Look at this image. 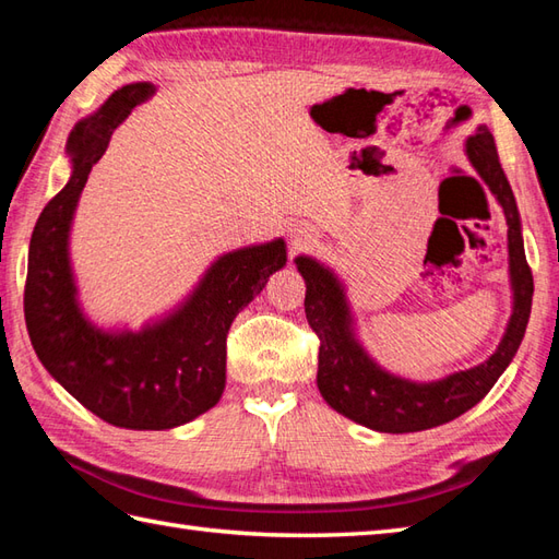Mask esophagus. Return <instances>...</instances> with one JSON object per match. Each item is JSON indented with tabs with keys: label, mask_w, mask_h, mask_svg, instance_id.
I'll list each match as a JSON object with an SVG mask.
<instances>
[{
	"label": "esophagus",
	"mask_w": 559,
	"mask_h": 559,
	"mask_svg": "<svg viewBox=\"0 0 559 559\" xmlns=\"http://www.w3.org/2000/svg\"><path fill=\"white\" fill-rule=\"evenodd\" d=\"M312 237H314V233L310 225H295V228L290 230V245L295 249H302L312 242Z\"/></svg>",
	"instance_id": "obj_1"
}]
</instances>
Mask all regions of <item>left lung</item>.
Here are the masks:
<instances>
[{
  "mask_svg": "<svg viewBox=\"0 0 559 559\" xmlns=\"http://www.w3.org/2000/svg\"><path fill=\"white\" fill-rule=\"evenodd\" d=\"M466 156L480 180L500 201L509 228V278H512L514 307L500 346L485 362L437 382H411L382 370L355 338L350 305L336 273L312 257L295 259L307 286V322L319 336L317 386L331 408L370 430L391 435L420 432L459 418L495 386L526 334L533 276L526 264L516 199L497 156L495 139L485 124L466 139Z\"/></svg>",
  "mask_w": 559,
  "mask_h": 559,
  "instance_id": "obj_1",
  "label": "left lung"
}]
</instances>
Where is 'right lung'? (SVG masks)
I'll return each instance as SVG.
<instances>
[{
  "label": "right lung",
  "instance_id": "1",
  "mask_svg": "<svg viewBox=\"0 0 559 559\" xmlns=\"http://www.w3.org/2000/svg\"><path fill=\"white\" fill-rule=\"evenodd\" d=\"M153 93L148 81L127 83L71 129V177L35 223L23 293L28 336L45 370L81 406L127 430H170L216 406L233 319L288 261L281 237L235 249L213 261L192 295L158 322L141 331H105L88 322L69 261L71 221L112 132Z\"/></svg>",
  "mask_w": 559,
  "mask_h": 559
}]
</instances>
